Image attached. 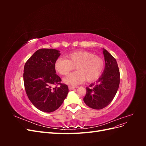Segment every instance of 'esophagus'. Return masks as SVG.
Instances as JSON below:
<instances>
[{"mask_svg":"<svg viewBox=\"0 0 146 146\" xmlns=\"http://www.w3.org/2000/svg\"><path fill=\"white\" fill-rule=\"evenodd\" d=\"M68 88H69V90H74V88H75V87L73 86H69Z\"/></svg>","mask_w":146,"mask_h":146,"instance_id":"esophagus-1","label":"esophagus"}]
</instances>
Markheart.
<instances>
[{
    "instance_id": "obj_1",
    "label": "heart",
    "mask_w": 146,
    "mask_h": 146,
    "mask_svg": "<svg viewBox=\"0 0 146 146\" xmlns=\"http://www.w3.org/2000/svg\"><path fill=\"white\" fill-rule=\"evenodd\" d=\"M66 58H58L54 63L55 69L60 74L66 76L76 67V71L63 79L69 85L76 86L85 81L91 82L97 80L102 74L105 63L101 57L85 50L72 52Z\"/></svg>"
}]
</instances>
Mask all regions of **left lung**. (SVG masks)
Wrapping results in <instances>:
<instances>
[{"instance_id": "1", "label": "left lung", "mask_w": 146, "mask_h": 146, "mask_svg": "<svg viewBox=\"0 0 146 146\" xmlns=\"http://www.w3.org/2000/svg\"><path fill=\"white\" fill-rule=\"evenodd\" d=\"M105 66L102 76L96 83L86 88L84 102L88 107L100 110L108 106L114 99L120 83V73L116 59L103 48Z\"/></svg>"}]
</instances>
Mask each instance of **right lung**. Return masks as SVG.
<instances>
[{
    "label": "right lung",
    "mask_w": 146,
    "mask_h": 146,
    "mask_svg": "<svg viewBox=\"0 0 146 146\" xmlns=\"http://www.w3.org/2000/svg\"><path fill=\"white\" fill-rule=\"evenodd\" d=\"M60 51L54 48H40L25 63L24 83L29 100L41 111L51 113L58 109L69 92L68 86L61 83L54 63ZM53 84H60L54 88Z\"/></svg>",
    "instance_id": "right-lung-1"
}]
</instances>
